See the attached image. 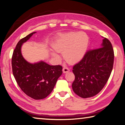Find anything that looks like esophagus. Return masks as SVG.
Instances as JSON below:
<instances>
[{
	"mask_svg": "<svg viewBox=\"0 0 125 125\" xmlns=\"http://www.w3.org/2000/svg\"><path fill=\"white\" fill-rule=\"evenodd\" d=\"M70 71V70H69V69L68 68H67V67H64L63 68V73H68V72H69Z\"/></svg>",
	"mask_w": 125,
	"mask_h": 125,
	"instance_id": "esophagus-1",
	"label": "esophagus"
}]
</instances>
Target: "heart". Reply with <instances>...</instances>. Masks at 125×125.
Instances as JSON below:
<instances>
[{"instance_id":"heart-1","label":"heart","mask_w":125,"mask_h":125,"mask_svg":"<svg viewBox=\"0 0 125 125\" xmlns=\"http://www.w3.org/2000/svg\"><path fill=\"white\" fill-rule=\"evenodd\" d=\"M89 39L84 32H70L58 35L52 44L53 49L63 53L64 59L69 63L79 62L84 57L88 46ZM53 57L59 59L60 56L52 51Z\"/></svg>"}]
</instances>
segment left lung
<instances>
[{
	"label": "left lung",
	"mask_w": 125,
	"mask_h": 125,
	"mask_svg": "<svg viewBox=\"0 0 125 125\" xmlns=\"http://www.w3.org/2000/svg\"><path fill=\"white\" fill-rule=\"evenodd\" d=\"M103 38L100 48L87 51L73 67L75 79L72 84L73 90L82 98L98 94L106 84L113 69V49L108 39Z\"/></svg>",
	"instance_id": "1"
}]
</instances>
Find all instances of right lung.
<instances>
[{"label":"right lung","instance_id":"add662e5","mask_svg":"<svg viewBox=\"0 0 125 125\" xmlns=\"http://www.w3.org/2000/svg\"><path fill=\"white\" fill-rule=\"evenodd\" d=\"M35 33H30L17 43L12 55V67L14 77L22 91L31 98L41 100L52 91L62 74V67L50 65L43 61L31 63L23 57L21 46Z\"/></svg>","mask_w":125,"mask_h":125}]
</instances>
